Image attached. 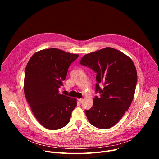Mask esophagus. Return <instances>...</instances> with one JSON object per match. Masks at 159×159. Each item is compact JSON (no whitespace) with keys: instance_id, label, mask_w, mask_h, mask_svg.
Masks as SVG:
<instances>
[{"instance_id":"34e87169","label":"esophagus","mask_w":159,"mask_h":159,"mask_svg":"<svg viewBox=\"0 0 159 159\" xmlns=\"http://www.w3.org/2000/svg\"><path fill=\"white\" fill-rule=\"evenodd\" d=\"M83 101H84V99H79V103H82Z\"/></svg>"}]
</instances>
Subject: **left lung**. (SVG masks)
<instances>
[{
  "mask_svg": "<svg viewBox=\"0 0 159 159\" xmlns=\"http://www.w3.org/2000/svg\"><path fill=\"white\" fill-rule=\"evenodd\" d=\"M80 63L97 73L93 106L85 110L92 125L100 129L115 126L129 109L134 95L137 73L132 60L121 52L106 47L85 55ZM102 84L103 89L99 87Z\"/></svg>",
  "mask_w": 159,
  "mask_h": 159,
  "instance_id": "obj_1",
  "label": "left lung"
}]
</instances>
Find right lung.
I'll list each match as a JSON object with an SVG mask.
<instances>
[{"instance_id":"obj_1","label":"right lung","mask_w":159,"mask_h":159,"mask_svg":"<svg viewBox=\"0 0 159 159\" xmlns=\"http://www.w3.org/2000/svg\"><path fill=\"white\" fill-rule=\"evenodd\" d=\"M79 56L57 48L44 49L36 52L26 65L25 97L36 120L48 129L66 126L77 106V99L60 94L58 88Z\"/></svg>"}]
</instances>
